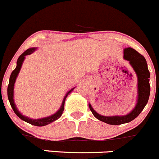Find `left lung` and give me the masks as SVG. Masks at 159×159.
Wrapping results in <instances>:
<instances>
[{
	"instance_id": "1",
	"label": "left lung",
	"mask_w": 159,
	"mask_h": 159,
	"mask_svg": "<svg viewBox=\"0 0 159 159\" xmlns=\"http://www.w3.org/2000/svg\"><path fill=\"white\" fill-rule=\"evenodd\" d=\"M123 53H124L123 58L129 62L130 65L132 67L137 77V98L134 107L126 115L107 116L98 113L92 107L91 103H89V108L94 116L101 122L107 123L109 125L125 124L131 122L135 118H137L147 105L150 94V85H149L150 74L148 70L147 63L145 58L138 52L131 47L125 48Z\"/></svg>"
}]
</instances>
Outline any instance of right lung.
<instances>
[{
  "label": "right lung",
  "instance_id": "1",
  "mask_svg": "<svg viewBox=\"0 0 159 159\" xmlns=\"http://www.w3.org/2000/svg\"><path fill=\"white\" fill-rule=\"evenodd\" d=\"M37 47H31L29 48V49H27L26 51H25L18 58L17 62H16V67L15 68V70L12 72L11 75H10V80H9V85H8V88H7V96H8V99L9 101H10V105H11L12 110H13L14 113H16V115L19 118H20L22 120L25 121V122L29 123V124L33 125L35 126H45L47 125L50 124V123L53 122L54 121L57 120L58 119H59L61 116L62 113H63L64 111V107H65V100L66 98L67 97L69 94L72 92L73 90L75 89L73 88L71 89L70 90H69L67 93L65 94V97H64L63 101H62V103L61 105L60 108L58 109V111L56 112V113L52 114V115L49 116L47 117H44V118H41V119H31L29 117L25 116L22 115L20 112L18 110V109L16 107V105L15 102H14V85H15V83L16 80V78L19 75V73L20 72L21 67H22L23 62H24L25 58L26 56H28V55H31L34 52H35L37 50Z\"/></svg>",
  "mask_w": 159,
  "mask_h": 159
}]
</instances>
